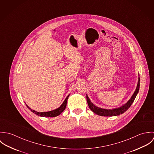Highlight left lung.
I'll return each instance as SVG.
<instances>
[{
    "mask_svg": "<svg viewBox=\"0 0 154 154\" xmlns=\"http://www.w3.org/2000/svg\"><path fill=\"white\" fill-rule=\"evenodd\" d=\"M139 87H140V78L139 77L137 87H136L134 92L133 93L132 97L125 104H124L123 106H122L120 107H119L117 109H104L99 108V107L95 106L94 104H93V103L91 101L90 99L89 98L88 95H87V100L88 106L91 111H92L94 113H95L99 116L110 117V116H116L120 115V114L124 113L125 111H126L127 110H128V109L131 106L132 103H133V101L139 92Z\"/></svg>",
    "mask_w": 154,
    "mask_h": 154,
    "instance_id": "obj_1",
    "label": "left lung"
}]
</instances>
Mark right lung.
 <instances>
[{"label": "right lung", "instance_id": "right-lung-1", "mask_svg": "<svg viewBox=\"0 0 154 154\" xmlns=\"http://www.w3.org/2000/svg\"><path fill=\"white\" fill-rule=\"evenodd\" d=\"M69 95L67 97L66 99L65 100L64 102L63 103V104L57 109L56 110H52V111H47V112H37L35 111V110H32L31 109V108H29L27 105L26 107L31 110L32 112H34L35 114H37L39 116L41 117H56L59 115H60L64 110H65L66 107V104H67V101L68 99Z\"/></svg>", "mask_w": 154, "mask_h": 154}]
</instances>
